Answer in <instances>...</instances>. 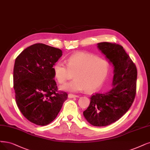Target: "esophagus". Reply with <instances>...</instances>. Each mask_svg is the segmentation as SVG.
<instances>
[{"label": "esophagus", "instance_id": "34e87169", "mask_svg": "<svg viewBox=\"0 0 150 150\" xmlns=\"http://www.w3.org/2000/svg\"><path fill=\"white\" fill-rule=\"evenodd\" d=\"M68 97L69 98H78V97H79V96L73 95V94H69V95H68Z\"/></svg>", "mask_w": 150, "mask_h": 150}]
</instances>
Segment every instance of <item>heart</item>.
<instances>
[{
	"mask_svg": "<svg viewBox=\"0 0 150 150\" xmlns=\"http://www.w3.org/2000/svg\"><path fill=\"white\" fill-rule=\"evenodd\" d=\"M67 62L65 64L57 61L53 66L55 79L60 84L64 83L71 73H75V79L61 87L66 91H95L102 86L109 72L108 61L93 54L76 52L71 55Z\"/></svg>",
	"mask_w": 150,
	"mask_h": 150,
	"instance_id": "b5f03b06",
	"label": "heart"
}]
</instances>
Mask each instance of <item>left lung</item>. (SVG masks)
Listing matches in <instances>:
<instances>
[{"instance_id":"obj_1","label":"left lung","mask_w":150,"mask_h":150,"mask_svg":"<svg viewBox=\"0 0 150 150\" xmlns=\"http://www.w3.org/2000/svg\"><path fill=\"white\" fill-rule=\"evenodd\" d=\"M98 45L114 66L113 88L105 93L92 95L83 115L92 125L103 127L118 120L134 103L137 93V69L121 45L108 42Z\"/></svg>"}]
</instances>
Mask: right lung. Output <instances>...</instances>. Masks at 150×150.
<instances>
[{"label": "right lung", "mask_w": 150, "mask_h": 150, "mask_svg": "<svg viewBox=\"0 0 150 150\" xmlns=\"http://www.w3.org/2000/svg\"><path fill=\"white\" fill-rule=\"evenodd\" d=\"M60 49L37 43L23 50L15 59L13 88L17 106L24 117L46 125L57 117L67 93L59 91L53 66L62 56Z\"/></svg>", "instance_id": "right-lung-1"}]
</instances>
